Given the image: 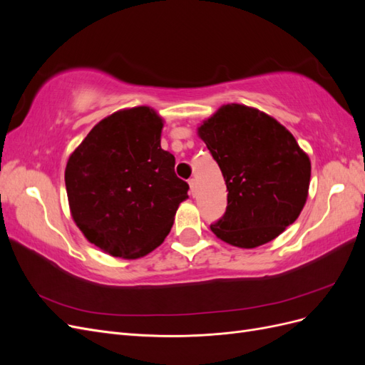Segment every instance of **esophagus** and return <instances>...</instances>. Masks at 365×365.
I'll use <instances>...</instances> for the list:
<instances>
[{"label": "esophagus", "mask_w": 365, "mask_h": 365, "mask_svg": "<svg viewBox=\"0 0 365 365\" xmlns=\"http://www.w3.org/2000/svg\"><path fill=\"white\" fill-rule=\"evenodd\" d=\"M189 185H190V193L195 195V193H196V181H195V180H190V181H189Z\"/></svg>", "instance_id": "1"}]
</instances>
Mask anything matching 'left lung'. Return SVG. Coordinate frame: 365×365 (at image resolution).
<instances>
[{"instance_id": "obj_1", "label": "left lung", "mask_w": 365, "mask_h": 365, "mask_svg": "<svg viewBox=\"0 0 365 365\" xmlns=\"http://www.w3.org/2000/svg\"><path fill=\"white\" fill-rule=\"evenodd\" d=\"M227 184V212L213 233L256 248L295 222L307 200L311 160L291 132L256 108L220 106L197 128Z\"/></svg>"}]
</instances>
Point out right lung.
<instances>
[{
    "label": "right lung",
    "instance_id": "1",
    "mask_svg": "<svg viewBox=\"0 0 365 365\" xmlns=\"http://www.w3.org/2000/svg\"><path fill=\"white\" fill-rule=\"evenodd\" d=\"M164 120L135 106L105 117L70 155L65 187L71 217L93 245L121 259L160 247L189 184L161 149Z\"/></svg>",
    "mask_w": 365,
    "mask_h": 365
}]
</instances>
